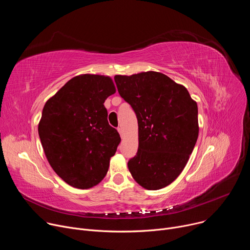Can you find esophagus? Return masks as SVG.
Returning a JSON list of instances; mask_svg holds the SVG:
<instances>
[{
	"mask_svg": "<svg viewBox=\"0 0 250 250\" xmlns=\"http://www.w3.org/2000/svg\"><path fill=\"white\" fill-rule=\"evenodd\" d=\"M118 131H119L121 137H123V136H124V130H123V128H122V127H119V128H118Z\"/></svg>",
	"mask_w": 250,
	"mask_h": 250,
	"instance_id": "esophagus-1",
	"label": "esophagus"
}]
</instances>
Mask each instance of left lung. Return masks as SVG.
<instances>
[{
  "label": "left lung",
  "mask_w": 250,
  "mask_h": 250,
  "mask_svg": "<svg viewBox=\"0 0 250 250\" xmlns=\"http://www.w3.org/2000/svg\"><path fill=\"white\" fill-rule=\"evenodd\" d=\"M115 81L138 124V150L128 170L145 189H162L181 174L195 147L197 103L183 85L155 71L116 75Z\"/></svg>",
  "instance_id": "obj_1"
}]
</instances>
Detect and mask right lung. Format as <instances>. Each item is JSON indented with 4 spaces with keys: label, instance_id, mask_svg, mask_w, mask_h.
Instances as JSON below:
<instances>
[{
    "label": "right lung",
    "instance_id": "1",
    "mask_svg": "<svg viewBox=\"0 0 250 250\" xmlns=\"http://www.w3.org/2000/svg\"><path fill=\"white\" fill-rule=\"evenodd\" d=\"M116 93L111 77L82 74L45 103L39 134L55 173L70 186L89 189L109 170L121 137L108 123L104 103Z\"/></svg>",
    "mask_w": 250,
    "mask_h": 250
}]
</instances>
